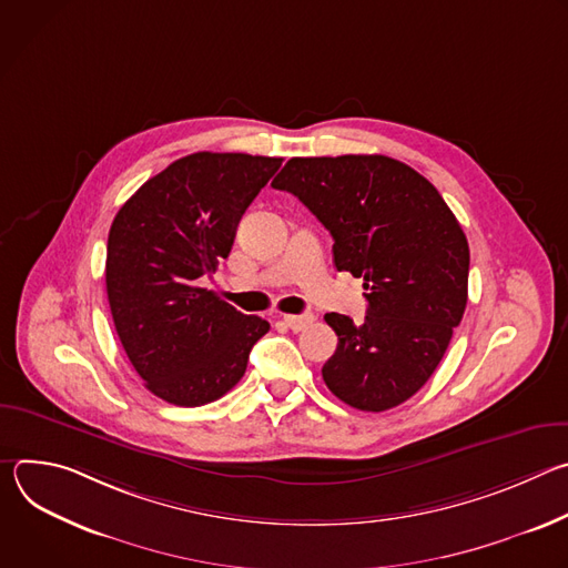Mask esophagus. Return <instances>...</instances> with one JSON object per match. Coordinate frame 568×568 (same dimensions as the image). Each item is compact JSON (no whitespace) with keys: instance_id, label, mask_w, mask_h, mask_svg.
<instances>
[{"instance_id":"34e87169","label":"esophagus","mask_w":568,"mask_h":568,"mask_svg":"<svg viewBox=\"0 0 568 568\" xmlns=\"http://www.w3.org/2000/svg\"><path fill=\"white\" fill-rule=\"evenodd\" d=\"M283 321H285V326H287L290 331L301 333V331H305V328L310 326V323H312V314H285Z\"/></svg>"}]
</instances>
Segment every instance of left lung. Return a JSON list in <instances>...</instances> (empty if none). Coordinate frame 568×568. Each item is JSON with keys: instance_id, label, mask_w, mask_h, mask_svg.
<instances>
[{"instance_id": "obj_1", "label": "left lung", "mask_w": 568, "mask_h": 568, "mask_svg": "<svg viewBox=\"0 0 568 568\" xmlns=\"http://www.w3.org/2000/svg\"><path fill=\"white\" fill-rule=\"evenodd\" d=\"M296 195L335 240L339 272L364 278L366 318L331 312L335 355L323 382L359 412L418 393L467 305V237L436 186L384 154L294 156L272 182Z\"/></svg>"}]
</instances>
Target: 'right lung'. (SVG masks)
<instances>
[{
	"label": "right lung",
	"instance_id": "1",
	"mask_svg": "<svg viewBox=\"0 0 568 568\" xmlns=\"http://www.w3.org/2000/svg\"><path fill=\"white\" fill-rule=\"evenodd\" d=\"M281 156L195 152L150 178L116 213L108 301L128 359L156 397L202 407L231 390L270 331L197 285L229 256L237 222Z\"/></svg>",
	"mask_w": 568,
	"mask_h": 568
}]
</instances>
